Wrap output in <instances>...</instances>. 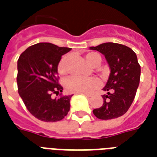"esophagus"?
Listing matches in <instances>:
<instances>
[{
  "label": "esophagus",
  "instance_id": "34e87169",
  "mask_svg": "<svg viewBox=\"0 0 157 157\" xmlns=\"http://www.w3.org/2000/svg\"><path fill=\"white\" fill-rule=\"evenodd\" d=\"M85 94V95H86V96H87V97H91V96H92V94H87V93H85V94Z\"/></svg>",
  "mask_w": 157,
  "mask_h": 157
}]
</instances>
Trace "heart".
<instances>
[{
  "label": "heart",
  "mask_w": 157,
  "mask_h": 157,
  "mask_svg": "<svg viewBox=\"0 0 157 157\" xmlns=\"http://www.w3.org/2000/svg\"><path fill=\"white\" fill-rule=\"evenodd\" d=\"M69 56L65 55L61 59L58 65V71L62 76L66 75L68 71ZM87 61L94 67L98 66L102 62V57L96 52H89L86 54ZM64 86L67 91L70 93H90L100 86V81L96 77H81L70 76L64 81Z\"/></svg>",
  "instance_id": "1"
}]
</instances>
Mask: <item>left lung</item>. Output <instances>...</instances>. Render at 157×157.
I'll return each instance as SVG.
<instances>
[{
    "label": "left lung",
    "mask_w": 157,
    "mask_h": 157,
    "mask_svg": "<svg viewBox=\"0 0 157 157\" xmlns=\"http://www.w3.org/2000/svg\"><path fill=\"white\" fill-rule=\"evenodd\" d=\"M90 50L105 56L111 69L109 78L103 89V104L93 110L94 115L101 120H111L123 116L129 110L136 94L140 81L141 67L136 54L121 44L107 42Z\"/></svg>",
    "instance_id": "obj_1"
}]
</instances>
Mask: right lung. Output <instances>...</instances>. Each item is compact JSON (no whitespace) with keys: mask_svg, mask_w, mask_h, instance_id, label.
Listing matches in <instances>:
<instances>
[{"mask_svg":"<svg viewBox=\"0 0 157 157\" xmlns=\"http://www.w3.org/2000/svg\"><path fill=\"white\" fill-rule=\"evenodd\" d=\"M71 48L59 47L51 43H38L28 47L18 59V92L33 117L45 122L61 121L70 110L72 95L53 99L62 94L58 65L62 55Z\"/></svg>","mask_w":157,"mask_h":157,"instance_id":"right-lung-1","label":"right lung"}]
</instances>
